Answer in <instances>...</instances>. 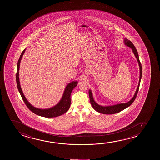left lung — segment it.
<instances>
[{"label": "left lung", "mask_w": 160, "mask_h": 160, "mask_svg": "<svg viewBox=\"0 0 160 160\" xmlns=\"http://www.w3.org/2000/svg\"><path fill=\"white\" fill-rule=\"evenodd\" d=\"M124 42H125V44L127 46H128L130 48H131L132 49V51H133L134 55L136 56V57L137 58V61H138L139 66L140 77H139V83H138V88H137V89L136 90V93H135V94H134L133 97L128 102L126 103L118 104H116V105L108 106V107H103V106H101V105H98V104H97L95 102V101H94V99H93L91 91L89 90L88 91V94H89V96H90V102H91V104L92 105V107L93 108V109L95 110H96L97 112H99L102 113V114H116V113L120 112L121 111H122L123 110L125 109L127 107H128L129 106L131 105L133 103V102L135 100L136 97L137 96L138 91H139V89L140 80H141L142 75V64H141V63H140V61H139V56H138V52H137V50H136L135 46H134L133 44L130 40L127 39L126 38H125Z\"/></svg>", "instance_id": "obj_1"}]
</instances>
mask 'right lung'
<instances>
[{"mask_svg":"<svg viewBox=\"0 0 160 160\" xmlns=\"http://www.w3.org/2000/svg\"><path fill=\"white\" fill-rule=\"evenodd\" d=\"M24 51H25V49L22 51L21 55L19 58V59L18 61V69H17V72H16V79L18 90L19 91L20 94L22 97V99H23V101H24V103L26 104L27 107H28L29 109L31 110V112H33L34 114H37L39 116H43L45 118H55V117L60 116V115L64 114L65 112L68 111L70 108V104H71L70 95H71V93L72 92L73 88L77 86L78 81H73L70 83H68L67 86H66V89L64 90L63 95L62 98L61 100L60 101L59 103L57 104V105H55V107L50 108V109H38V108L34 107L33 106L31 105L30 103H29L28 101L27 100V99L26 98V97H24V94L22 92V89L21 88L20 80H19V77H18L20 62H21L23 55L24 54Z\"/></svg>","mask_w":160,"mask_h":160,"instance_id":"add662e5","label":"right lung"}]
</instances>
